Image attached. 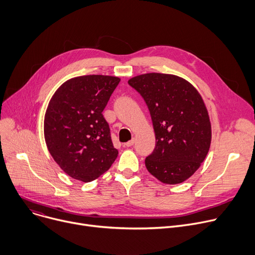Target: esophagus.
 I'll return each mask as SVG.
<instances>
[{
    "label": "esophagus",
    "mask_w": 255,
    "mask_h": 255,
    "mask_svg": "<svg viewBox=\"0 0 255 255\" xmlns=\"http://www.w3.org/2000/svg\"><path fill=\"white\" fill-rule=\"evenodd\" d=\"M134 143H135V139H134V138H132L130 141L126 142L124 145H125V146H127V147H129V146H132Z\"/></svg>",
    "instance_id": "esophagus-1"
}]
</instances>
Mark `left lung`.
I'll use <instances>...</instances> for the list:
<instances>
[{"label": "left lung", "instance_id": "1", "mask_svg": "<svg viewBox=\"0 0 255 255\" xmlns=\"http://www.w3.org/2000/svg\"><path fill=\"white\" fill-rule=\"evenodd\" d=\"M128 84L148 108L156 135L146 157L147 171L166 184L190 178L204 162L211 143V123L204 100L193 85L170 74L148 73Z\"/></svg>", "mask_w": 255, "mask_h": 255}]
</instances>
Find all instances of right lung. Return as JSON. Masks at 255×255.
Masks as SVG:
<instances>
[{
	"label": "right lung",
	"mask_w": 255,
	"mask_h": 255,
	"mask_svg": "<svg viewBox=\"0 0 255 255\" xmlns=\"http://www.w3.org/2000/svg\"><path fill=\"white\" fill-rule=\"evenodd\" d=\"M120 78L88 75L65 81L51 97L44 118L48 150L72 178L89 182L118 157L103 112Z\"/></svg>",
	"instance_id": "1"
}]
</instances>
